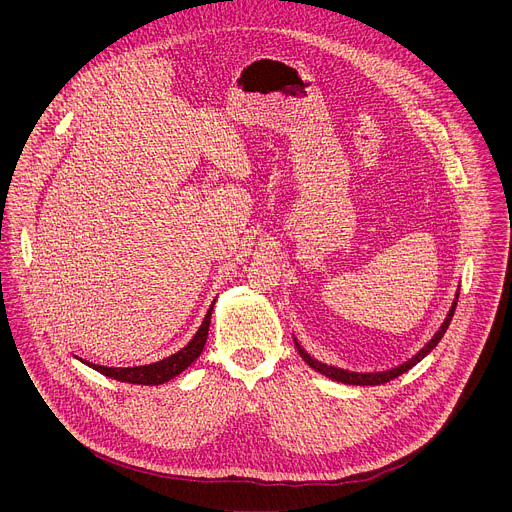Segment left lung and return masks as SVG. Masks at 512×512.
Returning <instances> with one entry per match:
<instances>
[{"instance_id": "1", "label": "left lung", "mask_w": 512, "mask_h": 512, "mask_svg": "<svg viewBox=\"0 0 512 512\" xmlns=\"http://www.w3.org/2000/svg\"><path fill=\"white\" fill-rule=\"evenodd\" d=\"M456 306H458V296H456V300H454V304H452V308H450V312H448V316H446V320H444V324H442V328L435 332V336L411 358V360H407V362H403L401 367H397V369H391V371H383V373H348V371H342V369H336V367H328V364H322L320 360H316V358H312L298 342H296V348H298V352H300V356L310 364V367L314 369V371H318V373H322V375H326L328 379H334V381H338V383H346V385H383V383H389V381H393V379H397L399 375H403V373H407L411 367H415V364L421 360V358H425L435 346H437V342H440L442 338H444V334H446V330H448V326H450V322H452V318H454V312H456Z\"/></svg>"}]
</instances>
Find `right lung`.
Returning a JSON list of instances; mask_svg holds the SVG:
<instances>
[{"label": "right lung", "instance_id": "right-lung-1", "mask_svg": "<svg viewBox=\"0 0 512 512\" xmlns=\"http://www.w3.org/2000/svg\"><path fill=\"white\" fill-rule=\"evenodd\" d=\"M210 314H212V306L208 308L202 326L198 328V332L194 334V338L176 354L160 360V362H152L145 364V367H127V369H113V367H101V364H87L91 369L99 371L105 377H111L115 381L121 383H133V385H162L170 379H174L176 375H180L184 369H188L190 364L200 356V352L204 350L206 344V336H208V326H210Z\"/></svg>", "mask_w": 512, "mask_h": 512}]
</instances>
